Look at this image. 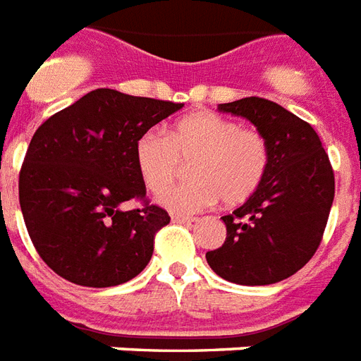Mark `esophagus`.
<instances>
[{"mask_svg": "<svg viewBox=\"0 0 361 361\" xmlns=\"http://www.w3.org/2000/svg\"><path fill=\"white\" fill-rule=\"evenodd\" d=\"M170 218H172V221H176V224H191V221H193V218H191V216L176 214V212H172V214H170Z\"/></svg>", "mask_w": 361, "mask_h": 361, "instance_id": "esophagus-1", "label": "esophagus"}]
</instances>
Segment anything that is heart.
I'll list each match as a JSON object with an SVG mask.
<instances>
[{"label": "heart", "instance_id": "1", "mask_svg": "<svg viewBox=\"0 0 361 361\" xmlns=\"http://www.w3.org/2000/svg\"><path fill=\"white\" fill-rule=\"evenodd\" d=\"M268 140L221 114L193 113L168 132H147L135 143V164L149 191L161 193L193 161L191 182L160 195L173 212H201L220 201L237 207L258 191L269 170Z\"/></svg>", "mask_w": 361, "mask_h": 361}]
</instances>
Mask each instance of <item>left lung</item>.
Wrapping results in <instances>:
<instances>
[{"label":"left lung","instance_id":"obj_1","mask_svg":"<svg viewBox=\"0 0 361 361\" xmlns=\"http://www.w3.org/2000/svg\"><path fill=\"white\" fill-rule=\"evenodd\" d=\"M241 116L268 140L269 170L250 199L221 216L226 241L207 262L226 281L271 285L306 266L322 243L335 176L319 135L308 122L262 97L218 105Z\"/></svg>","mask_w":361,"mask_h":361}]
</instances>
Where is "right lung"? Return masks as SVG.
I'll list each match as a JSON object with an SVG mask.
<instances>
[{
  "label": "right lung",
  "instance_id": "add662e5",
  "mask_svg": "<svg viewBox=\"0 0 361 361\" xmlns=\"http://www.w3.org/2000/svg\"><path fill=\"white\" fill-rule=\"evenodd\" d=\"M181 103L93 90L47 118L32 137L18 178V201L34 247L49 268L84 287H114L141 274L153 256L166 210L147 204L135 143Z\"/></svg>",
  "mask_w": 361,
  "mask_h": 361
}]
</instances>
